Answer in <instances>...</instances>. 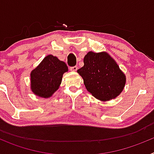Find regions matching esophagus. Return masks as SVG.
Returning <instances> with one entry per match:
<instances>
[{
    "instance_id": "obj_1",
    "label": "esophagus",
    "mask_w": 154,
    "mask_h": 154,
    "mask_svg": "<svg viewBox=\"0 0 154 154\" xmlns=\"http://www.w3.org/2000/svg\"><path fill=\"white\" fill-rule=\"evenodd\" d=\"M69 69H70L71 71L75 72V71H77V69H78V67H77V66H72V67L69 68Z\"/></svg>"
}]
</instances>
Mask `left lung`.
Returning a JSON list of instances; mask_svg holds the SVG:
<instances>
[{"mask_svg":"<svg viewBox=\"0 0 154 154\" xmlns=\"http://www.w3.org/2000/svg\"><path fill=\"white\" fill-rule=\"evenodd\" d=\"M83 67L77 72L85 88L94 97L107 101L117 97L126 84V76L108 53L89 51L84 58Z\"/></svg>","mask_w":154,"mask_h":154,"instance_id":"1","label":"left lung"}]
</instances>
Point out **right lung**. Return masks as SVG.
<instances>
[{
	"mask_svg": "<svg viewBox=\"0 0 154 154\" xmlns=\"http://www.w3.org/2000/svg\"><path fill=\"white\" fill-rule=\"evenodd\" d=\"M67 65L57 57L49 55L31 72V91L38 96L49 98L60 86Z\"/></svg>",
	"mask_w": 154,
	"mask_h": 154,
	"instance_id": "add662e5",
	"label": "right lung"
}]
</instances>
